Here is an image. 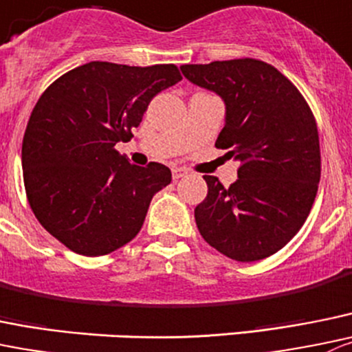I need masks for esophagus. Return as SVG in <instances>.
I'll return each mask as SVG.
<instances>
[{"label":"esophagus","mask_w":352,"mask_h":352,"mask_svg":"<svg viewBox=\"0 0 352 352\" xmlns=\"http://www.w3.org/2000/svg\"><path fill=\"white\" fill-rule=\"evenodd\" d=\"M184 175H187V170H184V168H172V177L175 180H179V179H182Z\"/></svg>","instance_id":"obj_1"}]
</instances>
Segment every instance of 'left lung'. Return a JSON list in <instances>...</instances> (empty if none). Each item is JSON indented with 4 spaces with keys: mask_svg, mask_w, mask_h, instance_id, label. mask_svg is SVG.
I'll list each match as a JSON object with an SVG mask.
<instances>
[{
    "mask_svg": "<svg viewBox=\"0 0 352 352\" xmlns=\"http://www.w3.org/2000/svg\"><path fill=\"white\" fill-rule=\"evenodd\" d=\"M180 68L225 101V127L214 146L241 163L230 187L204 175L208 196L194 210L199 234L235 261L268 258L298 234L318 192L322 156L311 108L284 74L261 60Z\"/></svg>",
    "mask_w": 352,
    "mask_h": 352,
    "instance_id": "left-lung-1",
    "label": "left lung"
}]
</instances>
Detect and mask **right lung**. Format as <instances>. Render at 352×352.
<instances>
[{
	"mask_svg": "<svg viewBox=\"0 0 352 352\" xmlns=\"http://www.w3.org/2000/svg\"><path fill=\"white\" fill-rule=\"evenodd\" d=\"M179 80L173 63L91 61L41 94L23 134V186L39 223L70 251L103 256L131 242L172 182L168 166L132 165L115 144L131 141L153 98Z\"/></svg>",
	"mask_w": 352,
	"mask_h": 352,
	"instance_id": "add662e5",
	"label": "right lung"
}]
</instances>
